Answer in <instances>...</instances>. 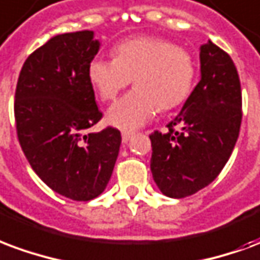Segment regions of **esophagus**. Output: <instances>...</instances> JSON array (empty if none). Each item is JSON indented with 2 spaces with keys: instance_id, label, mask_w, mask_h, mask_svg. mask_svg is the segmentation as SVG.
<instances>
[{
  "instance_id": "34e87169",
  "label": "esophagus",
  "mask_w": 260,
  "mask_h": 260,
  "mask_svg": "<svg viewBox=\"0 0 260 260\" xmlns=\"http://www.w3.org/2000/svg\"><path fill=\"white\" fill-rule=\"evenodd\" d=\"M121 136H122V142H124V143H128V142L132 139V136H134V132H126V131H124V132L121 134Z\"/></svg>"
}]
</instances>
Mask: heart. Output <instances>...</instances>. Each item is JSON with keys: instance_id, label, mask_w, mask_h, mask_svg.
<instances>
[{"instance_id": "obj_1", "label": "heart", "mask_w": 260, "mask_h": 260, "mask_svg": "<svg viewBox=\"0 0 260 260\" xmlns=\"http://www.w3.org/2000/svg\"><path fill=\"white\" fill-rule=\"evenodd\" d=\"M88 80L105 101H113L134 81L135 88L107 111L111 125L134 131L147 124L158 109L171 110L184 102L193 86L194 64L187 51L145 36L120 42L114 59H92Z\"/></svg>"}]
</instances>
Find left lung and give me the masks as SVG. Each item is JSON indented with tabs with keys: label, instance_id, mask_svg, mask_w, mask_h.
Listing matches in <instances>:
<instances>
[{
	"label": "left lung",
	"instance_id": "1",
	"mask_svg": "<svg viewBox=\"0 0 260 260\" xmlns=\"http://www.w3.org/2000/svg\"><path fill=\"white\" fill-rule=\"evenodd\" d=\"M200 64L201 80L167 125L168 132L150 135L153 179L171 199L191 196L213 182L240 134L241 85L232 57L208 41L200 47Z\"/></svg>",
	"mask_w": 260,
	"mask_h": 260
}]
</instances>
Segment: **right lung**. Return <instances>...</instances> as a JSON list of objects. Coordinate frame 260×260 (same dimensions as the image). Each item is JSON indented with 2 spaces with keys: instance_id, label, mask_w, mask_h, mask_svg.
<instances>
[{
  "instance_id": "add662e5",
  "label": "right lung",
  "mask_w": 260,
  "mask_h": 260,
  "mask_svg": "<svg viewBox=\"0 0 260 260\" xmlns=\"http://www.w3.org/2000/svg\"><path fill=\"white\" fill-rule=\"evenodd\" d=\"M93 36L84 30L52 37L24 61L15 93L17 138L32 171L74 201L103 193L121 145L111 126L82 134L102 118L88 80L101 47Z\"/></svg>"
}]
</instances>
